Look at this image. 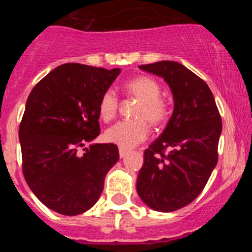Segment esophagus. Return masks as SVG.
Here are the masks:
<instances>
[{
  "instance_id": "1",
  "label": "esophagus",
  "mask_w": 252,
  "mask_h": 252,
  "mask_svg": "<svg viewBox=\"0 0 252 252\" xmlns=\"http://www.w3.org/2000/svg\"><path fill=\"white\" fill-rule=\"evenodd\" d=\"M119 153H120V158H125L128 154V150H127V149L120 148L119 149Z\"/></svg>"
}]
</instances>
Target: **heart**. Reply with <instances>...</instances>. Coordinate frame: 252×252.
Segmentation results:
<instances>
[{
  "instance_id": "heart-1",
  "label": "heart",
  "mask_w": 252,
  "mask_h": 252,
  "mask_svg": "<svg viewBox=\"0 0 252 252\" xmlns=\"http://www.w3.org/2000/svg\"><path fill=\"white\" fill-rule=\"evenodd\" d=\"M125 90L132 98L140 101L136 111V121H121L107 128L104 139L124 149L139 145L148 137L149 125L159 127L168 120L169 106L161 95V87L154 78L140 75L125 84ZM119 111V97L113 90L102 93L98 102V113L103 121L113 120Z\"/></svg>"
}]
</instances>
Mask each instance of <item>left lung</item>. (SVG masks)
<instances>
[{
    "instance_id": "1",
    "label": "left lung",
    "mask_w": 252,
    "mask_h": 252,
    "mask_svg": "<svg viewBox=\"0 0 252 252\" xmlns=\"http://www.w3.org/2000/svg\"><path fill=\"white\" fill-rule=\"evenodd\" d=\"M164 78L174 98L165 130L144 153L136 189L142 202L159 212H173L201 194L218 160L222 121L215 97L203 79L170 60L140 65Z\"/></svg>"
}]
</instances>
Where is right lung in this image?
<instances>
[{
  "mask_svg": "<svg viewBox=\"0 0 252 252\" xmlns=\"http://www.w3.org/2000/svg\"><path fill=\"white\" fill-rule=\"evenodd\" d=\"M121 69L66 63L32 88L19 128L22 173L41 203L64 216L86 212L101 197L119 160L115 144H93L101 132L98 102Z\"/></svg>",
  "mask_w": 252,
  "mask_h": 252,
  "instance_id": "1",
  "label": "right lung"
}]
</instances>
